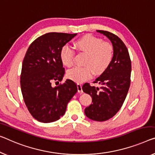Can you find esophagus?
<instances>
[{"label":"esophagus","instance_id":"1","mask_svg":"<svg viewBox=\"0 0 155 155\" xmlns=\"http://www.w3.org/2000/svg\"><path fill=\"white\" fill-rule=\"evenodd\" d=\"M77 90H78V92H79V93H82L83 92L82 85L79 84H77Z\"/></svg>","mask_w":155,"mask_h":155}]
</instances>
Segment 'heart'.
Instances as JSON below:
<instances>
[{
	"label": "heart",
	"mask_w": 155,
	"mask_h": 155,
	"mask_svg": "<svg viewBox=\"0 0 155 155\" xmlns=\"http://www.w3.org/2000/svg\"><path fill=\"white\" fill-rule=\"evenodd\" d=\"M80 51L86 54L85 67L74 68L67 71L70 79L77 83H82L91 78L93 74L98 75L103 73L110 65L114 58V47L110 44L104 42L100 38L92 35L83 37L75 42ZM74 52L68 45L61 48L60 58L64 66L73 64Z\"/></svg>",
	"instance_id": "obj_1"
}]
</instances>
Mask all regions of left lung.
I'll list each match as a JSON object with an SVG mask.
<instances>
[{
    "label": "left lung",
    "instance_id": "8db88e82",
    "mask_svg": "<svg viewBox=\"0 0 155 155\" xmlns=\"http://www.w3.org/2000/svg\"><path fill=\"white\" fill-rule=\"evenodd\" d=\"M111 41L114 58L108 68L94 83L100 87L85 84L83 91L90 94L92 104L85 108V114L94 121H106L120 109L130 85L131 64L127 48L115 35L104 31H97Z\"/></svg>",
    "mask_w": 155,
    "mask_h": 155
}]
</instances>
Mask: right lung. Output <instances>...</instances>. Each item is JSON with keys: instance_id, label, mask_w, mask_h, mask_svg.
I'll return each mask as SVG.
<instances>
[{"instance_id": "right-lung-1", "label": "right lung", "mask_w": 155, "mask_h": 155, "mask_svg": "<svg viewBox=\"0 0 155 155\" xmlns=\"http://www.w3.org/2000/svg\"><path fill=\"white\" fill-rule=\"evenodd\" d=\"M77 34L48 33L30 45L25 55L21 74V88L28 110L44 123L56 121L64 114L67 105L77 92V85L63 80L64 69L60 58L61 48Z\"/></svg>"}]
</instances>
